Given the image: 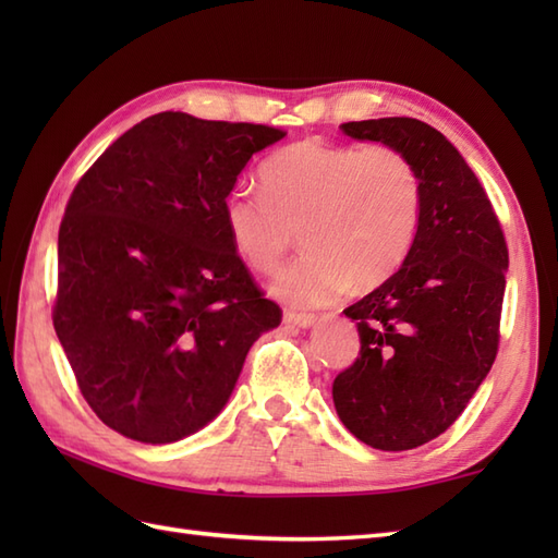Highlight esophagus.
<instances>
[{"label":"esophagus","instance_id":"1","mask_svg":"<svg viewBox=\"0 0 558 558\" xmlns=\"http://www.w3.org/2000/svg\"><path fill=\"white\" fill-rule=\"evenodd\" d=\"M282 322H286V326H294V328H312L316 324V316L286 312V316H282Z\"/></svg>","mask_w":558,"mask_h":558}]
</instances>
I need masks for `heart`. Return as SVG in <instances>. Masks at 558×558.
Here are the masks:
<instances>
[{
	"mask_svg": "<svg viewBox=\"0 0 558 558\" xmlns=\"http://www.w3.org/2000/svg\"><path fill=\"white\" fill-rule=\"evenodd\" d=\"M264 192L234 186L222 220L248 266L270 272L304 232V256L270 282L280 302L314 310L348 288H374L408 256L420 228L422 180L393 146L304 138L260 168Z\"/></svg>",
	"mask_w": 558,
	"mask_h": 558,
	"instance_id": "heart-1",
	"label": "heart"
}]
</instances>
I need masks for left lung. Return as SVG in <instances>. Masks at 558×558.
Returning a JSON list of instances; mask_svg holds the SVG:
<instances>
[{
  "label": "left lung",
  "mask_w": 558,
  "mask_h": 558,
  "mask_svg": "<svg viewBox=\"0 0 558 558\" xmlns=\"http://www.w3.org/2000/svg\"><path fill=\"white\" fill-rule=\"evenodd\" d=\"M405 153L422 216L402 266L345 310L360 357L333 381L340 422L362 444L410 450L453 424L499 350L508 248L499 218L458 148L412 117L340 124Z\"/></svg>",
  "instance_id": "obj_1"
}]
</instances>
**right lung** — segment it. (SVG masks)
<instances>
[{
  "instance_id": "add662e5",
  "label": "right lung",
  "mask_w": 558,
  "mask_h": 558,
  "mask_svg": "<svg viewBox=\"0 0 558 558\" xmlns=\"http://www.w3.org/2000/svg\"><path fill=\"white\" fill-rule=\"evenodd\" d=\"M282 136L160 112L78 180L59 225L52 322L83 398L117 434L160 446L204 429L248 348L280 324L236 256L222 201Z\"/></svg>"
}]
</instances>
